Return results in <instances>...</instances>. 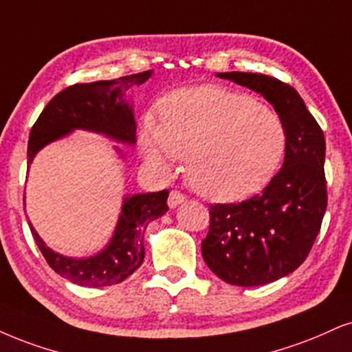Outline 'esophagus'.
<instances>
[{"mask_svg": "<svg viewBox=\"0 0 352 352\" xmlns=\"http://www.w3.org/2000/svg\"><path fill=\"white\" fill-rule=\"evenodd\" d=\"M184 199H186V196L184 194H181L179 190H171V192H169V197H168V206L171 207V209H175V207L179 206Z\"/></svg>", "mask_w": 352, "mask_h": 352, "instance_id": "esophagus-1", "label": "esophagus"}]
</instances>
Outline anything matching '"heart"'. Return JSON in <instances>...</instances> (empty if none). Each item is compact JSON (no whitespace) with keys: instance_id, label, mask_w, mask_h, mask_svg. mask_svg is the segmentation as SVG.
<instances>
[{"instance_id":"heart-1","label":"heart","mask_w":352,"mask_h":352,"mask_svg":"<svg viewBox=\"0 0 352 352\" xmlns=\"http://www.w3.org/2000/svg\"><path fill=\"white\" fill-rule=\"evenodd\" d=\"M158 124L146 119L140 138L146 162L164 169L186 158V176L202 196L238 201L263 189L279 169L287 130L274 109L248 94L194 86L166 94Z\"/></svg>"}]
</instances>
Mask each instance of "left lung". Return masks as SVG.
I'll use <instances>...</instances> for the list:
<instances>
[{"label": "left lung", "instance_id": "1", "mask_svg": "<svg viewBox=\"0 0 352 352\" xmlns=\"http://www.w3.org/2000/svg\"><path fill=\"white\" fill-rule=\"evenodd\" d=\"M263 94L287 130L280 171L261 194L210 206L202 258L232 285L253 287L290 274L309 256L327 210L324 135L292 86L258 73L217 75Z\"/></svg>", "mask_w": 352, "mask_h": 352}]
</instances>
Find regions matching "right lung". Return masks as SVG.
Masks as SVG:
<instances>
[{"instance_id":"right-lung-1","label":"right lung","mask_w":352,"mask_h":352,"mask_svg":"<svg viewBox=\"0 0 352 352\" xmlns=\"http://www.w3.org/2000/svg\"><path fill=\"white\" fill-rule=\"evenodd\" d=\"M151 70L120 76L117 80L78 83L60 91L43 107L32 125L28 145V166L34 156L50 142L58 140L75 129L104 133L117 142L135 143L137 124L125 93L145 83ZM168 190L135 194L124 199L122 212L114 236L101 253L89 258H67L52 251L29 223L36 245L56 274L86 287L114 285L137 271L145 258L143 235L150 222L168 212Z\"/></svg>"}]
</instances>
